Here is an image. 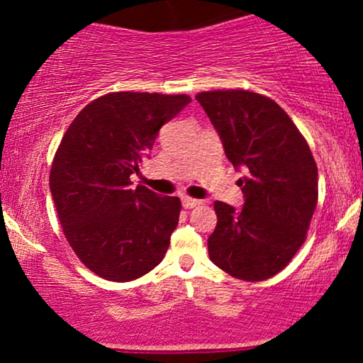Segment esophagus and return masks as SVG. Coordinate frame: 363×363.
<instances>
[{
  "mask_svg": "<svg viewBox=\"0 0 363 363\" xmlns=\"http://www.w3.org/2000/svg\"><path fill=\"white\" fill-rule=\"evenodd\" d=\"M181 201H182V206L184 208H187V210H189V208H194V206H198L199 203V199H194V198H189V196H182L181 198Z\"/></svg>",
  "mask_w": 363,
  "mask_h": 363,
  "instance_id": "esophagus-1",
  "label": "esophagus"
}]
</instances>
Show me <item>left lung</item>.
Returning <instances> with one entry per match:
<instances>
[{
    "instance_id": "obj_1",
    "label": "left lung",
    "mask_w": 363,
    "mask_h": 363,
    "mask_svg": "<svg viewBox=\"0 0 363 363\" xmlns=\"http://www.w3.org/2000/svg\"><path fill=\"white\" fill-rule=\"evenodd\" d=\"M196 101L237 170L244 205L215 201L210 259L230 277L261 281L280 273L306 240L318 205V165L294 121L247 90L201 91Z\"/></svg>"
}]
</instances>
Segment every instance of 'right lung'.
<instances>
[{"label": "right lung", "instance_id": "add662e5", "mask_svg": "<svg viewBox=\"0 0 363 363\" xmlns=\"http://www.w3.org/2000/svg\"><path fill=\"white\" fill-rule=\"evenodd\" d=\"M189 102L187 95L112 91L66 129L49 187L69 245L101 278L136 280L164 259L181 199L131 187L129 176L140 172L160 128Z\"/></svg>", "mask_w": 363, "mask_h": 363}]
</instances>
